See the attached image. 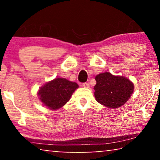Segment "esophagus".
<instances>
[{
    "label": "esophagus",
    "instance_id": "1",
    "mask_svg": "<svg viewBox=\"0 0 160 160\" xmlns=\"http://www.w3.org/2000/svg\"><path fill=\"white\" fill-rule=\"evenodd\" d=\"M82 86L84 87V88H89V83L84 82V83H83V84H82Z\"/></svg>",
    "mask_w": 160,
    "mask_h": 160
}]
</instances>
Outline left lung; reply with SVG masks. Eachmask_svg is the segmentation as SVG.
Here are the masks:
<instances>
[{
    "label": "left lung",
    "instance_id": "8db88e82",
    "mask_svg": "<svg viewBox=\"0 0 160 160\" xmlns=\"http://www.w3.org/2000/svg\"><path fill=\"white\" fill-rule=\"evenodd\" d=\"M95 97L100 104L110 108H117L129 100L134 86L128 78L114 76L110 73H100L95 77Z\"/></svg>",
    "mask_w": 160,
    "mask_h": 160
}]
</instances>
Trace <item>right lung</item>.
<instances>
[{"label":"right lung","instance_id":"right-lung-1","mask_svg":"<svg viewBox=\"0 0 160 160\" xmlns=\"http://www.w3.org/2000/svg\"><path fill=\"white\" fill-rule=\"evenodd\" d=\"M76 82L58 78L48 82L38 91L41 101L48 108L56 110L68 101L72 94L78 88Z\"/></svg>","mask_w":160,"mask_h":160}]
</instances>
